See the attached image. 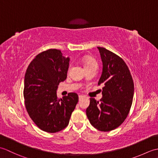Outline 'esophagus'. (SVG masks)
<instances>
[{
	"mask_svg": "<svg viewBox=\"0 0 158 158\" xmlns=\"http://www.w3.org/2000/svg\"><path fill=\"white\" fill-rule=\"evenodd\" d=\"M83 98H84V96H81V95L79 96V100H81Z\"/></svg>",
	"mask_w": 158,
	"mask_h": 158,
	"instance_id": "34e87169",
	"label": "esophagus"
}]
</instances>
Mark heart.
Segmentation results:
<instances>
[{"instance_id": "b5f03b06", "label": "heart", "mask_w": 158, "mask_h": 158, "mask_svg": "<svg viewBox=\"0 0 158 158\" xmlns=\"http://www.w3.org/2000/svg\"><path fill=\"white\" fill-rule=\"evenodd\" d=\"M83 62H84V66L85 68H88V67H96L98 66V64H97L95 60H94L89 57H85L83 59Z\"/></svg>"}]
</instances>
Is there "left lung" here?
Instances as JSON below:
<instances>
[{
  "mask_svg": "<svg viewBox=\"0 0 158 158\" xmlns=\"http://www.w3.org/2000/svg\"><path fill=\"white\" fill-rule=\"evenodd\" d=\"M102 71L98 84L103 86L100 102L90 98L86 115L90 123L100 131L117 128L128 115L134 96V82L125 62L111 52L98 47Z\"/></svg>",
  "mask_w": 158,
  "mask_h": 158,
  "instance_id": "obj_1",
  "label": "left lung"
}]
</instances>
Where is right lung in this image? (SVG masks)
Returning a JSON list of instances; mask_svg holds the SVG:
<instances>
[{
	"label": "right lung",
	"mask_w": 158,
	"mask_h": 158,
	"mask_svg": "<svg viewBox=\"0 0 158 158\" xmlns=\"http://www.w3.org/2000/svg\"><path fill=\"white\" fill-rule=\"evenodd\" d=\"M70 58L60 50L40 53L30 64L24 77L23 97L31 118L40 129L55 133L68 126L79 100L76 93L57 98L60 82L67 77Z\"/></svg>",
	"instance_id": "obj_1"
}]
</instances>
